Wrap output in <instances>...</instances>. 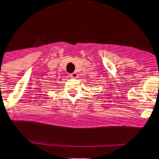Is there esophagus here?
<instances>
[{
	"label": "esophagus",
	"instance_id": "esophagus-1",
	"mask_svg": "<svg viewBox=\"0 0 159 159\" xmlns=\"http://www.w3.org/2000/svg\"><path fill=\"white\" fill-rule=\"evenodd\" d=\"M70 76L71 77V78L76 79V78H78V74H77L76 72H73L72 74L70 75Z\"/></svg>",
	"mask_w": 159,
	"mask_h": 159
}]
</instances>
